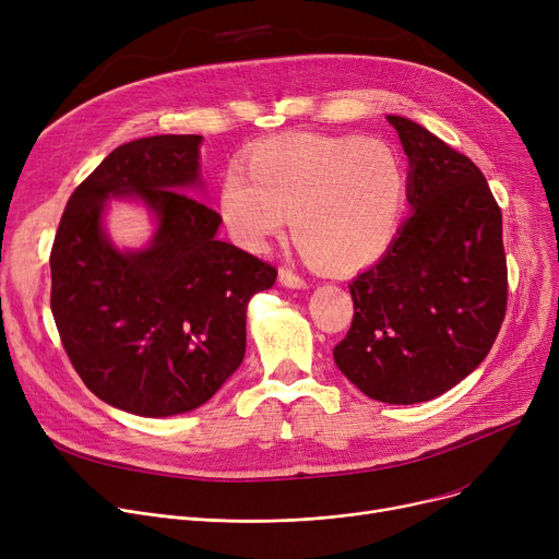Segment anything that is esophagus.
I'll use <instances>...</instances> for the list:
<instances>
[{"instance_id":"obj_1","label":"esophagus","mask_w":559,"mask_h":559,"mask_svg":"<svg viewBox=\"0 0 559 559\" xmlns=\"http://www.w3.org/2000/svg\"><path fill=\"white\" fill-rule=\"evenodd\" d=\"M278 281H281V285H285V287H295V289L306 287V278L299 276V274H295L292 270H287V267H281V270H278Z\"/></svg>"}]
</instances>
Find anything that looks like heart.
<instances>
[{"label":"heart","instance_id":"heart-1","mask_svg":"<svg viewBox=\"0 0 559 559\" xmlns=\"http://www.w3.org/2000/svg\"><path fill=\"white\" fill-rule=\"evenodd\" d=\"M247 171L230 165L217 209L230 238L262 251L292 215L295 238L319 270L358 272L399 235L407 171L394 146L360 135L289 133L253 144Z\"/></svg>","mask_w":559,"mask_h":559}]
</instances>
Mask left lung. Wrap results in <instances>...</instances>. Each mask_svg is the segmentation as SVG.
Masks as SVG:
<instances>
[{
  "label": "left lung",
  "mask_w": 559,
  "mask_h": 559,
  "mask_svg": "<svg viewBox=\"0 0 559 559\" xmlns=\"http://www.w3.org/2000/svg\"><path fill=\"white\" fill-rule=\"evenodd\" d=\"M409 160L413 215L348 285L354 321L333 348L369 399L430 401L489 354L508 308L503 215L483 171L421 124L388 115Z\"/></svg>",
  "instance_id": "obj_1"
}]
</instances>
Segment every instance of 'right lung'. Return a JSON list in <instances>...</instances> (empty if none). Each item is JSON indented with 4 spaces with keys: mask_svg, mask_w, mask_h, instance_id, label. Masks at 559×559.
I'll return each instance as SVG.
<instances>
[{
    "mask_svg": "<svg viewBox=\"0 0 559 559\" xmlns=\"http://www.w3.org/2000/svg\"><path fill=\"white\" fill-rule=\"evenodd\" d=\"M199 144L152 135L117 146L72 192L49 255L51 312L72 367L95 396L140 417L209 401L242 365L249 299L276 281L270 262L217 240L222 215L190 197ZM112 195L155 213L146 250L109 245L100 217Z\"/></svg>",
    "mask_w": 559,
    "mask_h": 559,
    "instance_id": "right-lung-1",
    "label": "right lung"
}]
</instances>
